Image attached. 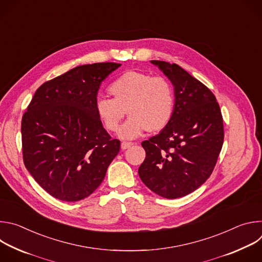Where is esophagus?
I'll return each mask as SVG.
<instances>
[{"label": "esophagus", "instance_id": "esophagus-1", "mask_svg": "<svg viewBox=\"0 0 262 262\" xmlns=\"http://www.w3.org/2000/svg\"><path fill=\"white\" fill-rule=\"evenodd\" d=\"M134 143H132V142H122L121 143V149H122V150H125V149L129 148Z\"/></svg>", "mask_w": 262, "mask_h": 262}]
</instances>
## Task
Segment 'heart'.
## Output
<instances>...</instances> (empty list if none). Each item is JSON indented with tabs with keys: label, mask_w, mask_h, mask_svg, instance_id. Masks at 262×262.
Listing matches in <instances>:
<instances>
[{
	"label": "heart",
	"mask_w": 262,
	"mask_h": 262,
	"mask_svg": "<svg viewBox=\"0 0 262 262\" xmlns=\"http://www.w3.org/2000/svg\"><path fill=\"white\" fill-rule=\"evenodd\" d=\"M113 99L100 97L95 112L108 132H116L126 111L129 118L121 126L118 136L123 140L140 137L146 129L159 133L171 122L175 110V93L171 83L163 77L128 70L108 87Z\"/></svg>",
	"instance_id": "heart-1"
}]
</instances>
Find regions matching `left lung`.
<instances>
[{"mask_svg": "<svg viewBox=\"0 0 262 262\" xmlns=\"http://www.w3.org/2000/svg\"><path fill=\"white\" fill-rule=\"evenodd\" d=\"M174 87L175 110L161 133L142 142L146 158L139 176L167 199L188 195L213 171L224 141L223 118L213 93L177 64L154 60Z\"/></svg>", "mask_w": 262, "mask_h": 262, "instance_id": "left-lung-1", "label": "left lung"}]
</instances>
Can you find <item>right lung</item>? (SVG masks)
Returning <instances> with one entry per match:
<instances>
[{"mask_svg":"<svg viewBox=\"0 0 262 262\" xmlns=\"http://www.w3.org/2000/svg\"><path fill=\"white\" fill-rule=\"evenodd\" d=\"M121 64L74 67L36 90L21 119L27 170L56 199L76 202L102 182L120 150L95 112L101 82Z\"/></svg>","mask_w":262,"mask_h":262,"instance_id":"obj_1","label":"right lung"}]
</instances>
